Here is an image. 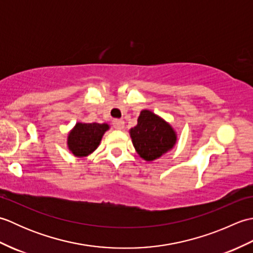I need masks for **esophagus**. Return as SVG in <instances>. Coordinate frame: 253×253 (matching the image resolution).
<instances>
[{"label":"esophagus","instance_id":"obj_1","mask_svg":"<svg viewBox=\"0 0 253 253\" xmlns=\"http://www.w3.org/2000/svg\"><path fill=\"white\" fill-rule=\"evenodd\" d=\"M113 126H114L115 129L117 130H122L125 127V122L123 120H114L113 121Z\"/></svg>","mask_w":253,"mask_h":253}]
</instances>
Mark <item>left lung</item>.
Returning a JSON list of instances; mask_svg holds the SVG:
<instances>
[{"label":"left lung","mask_w":253,"mask_h":253,"mask_svg":"<svg viewBox=\"0 0 253 253\" xmlns=\"http://www.w3.org/2000/svg\"><path fill=\"white\" fill-rule=\"evenodd\" d=\"M129 135L139 157L147 162L160 159L173 150L177 132L169 122L150 110H142Z\"/></svg>","instance_id":"1"}]
</instances>
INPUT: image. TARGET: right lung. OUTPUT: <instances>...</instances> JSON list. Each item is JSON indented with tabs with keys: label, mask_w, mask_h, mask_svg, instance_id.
<instances>
[{
	"label": "right lung",
	"mask_w": 253,
	"mask_h": 253,
	"mask_svg": "<svg viewBox=\"0 0 253 253\" xmlns=\"http://www.w3.org/2000/svg\"><path fill=\"white\" fill-rule=\"evenodd\" d=\"M110 129L106 123L77 122L67 135V149L76 158L88 157L98 149L102 137Z\"/></svg>",
	"instance_id": "add662e5"
}]
</instances>
